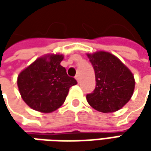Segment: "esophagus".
Wrapping results in <instances>:
<instances>
[{"instance_id": "obj_1", "label": "esophagus", "mask_w": 151, "mask_h": 151, "mask_svg": "<svg viewBox=\"0 0 151 151\" xmlns=\"http://www.w3.org/2000/svg\"><path fill=\"white\" fill-rule=\"evenodd\" d=\"M76 81H77V82H80V76H79V75H76Z\"/></svg>"}]
</instances>
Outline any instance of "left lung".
Returning <instances> with one entry per match:
<instances>
[{
  "label": "left lung",
  "mask_w": 151,
  "mask_h": 151,
  "mask_svg": "<svg viewBox=\"0 0 151 151\" xmlns=\"http://www.w3.org/2000/svg\"><path fill=\"white\" fill-rule=\"evenodd\" d=\"M94 68L96 87L86 100L101 113H113L130 100L135 81L129 69L116 56L105 51L87 54Z\"/></svg>",
  "instance_id": "obj_1"
}]
</instances>
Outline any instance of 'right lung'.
I'll return each mask as SVG.
<instances>
[{"label":"right lung","instance_id":"1","mask_svg":"<svg viewBox=\"0 0 151 151\" xmlns=\"http://www.w3.org/2000/svg\"><path fill=\"white\" fill-rule=\"evenodd\" d=\"M62 55L38 58L17 77L21 96L29 107L41 113H52L65 102L69 89L77 84L60 65Z\"/></svg>","mask_w":151,"mask_h":151}]
</instances>
